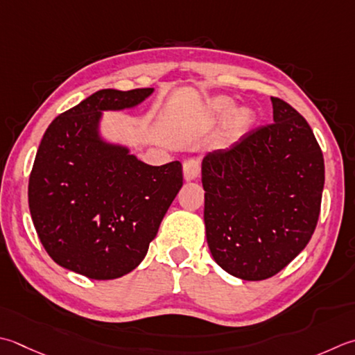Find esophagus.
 <instances>
[{"label":"esophagus","mask_w":355,"mask_h":355,"mask_svg":"<svg viewBox=\"0 0 355 355\" xmlns=\"http://www.w3.org/2000/svg\"><path fill=\"white\" fill-rule=\"evenodd\" d=\"M201 166L198 159H186L183 163V175L186 182H192L200 177Z\"/></svg>","instance_id":"34e87169"}]
</instances>
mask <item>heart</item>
<instances>
[{
	"instance_id": "heart-1",
	"label": "heart",
	"mask_w": 355,
	"mask_h": 355,
	"mask_svg": "<svg viewBox=\"0 0 355 355\" xmlns=\"http://www.w3.org/2000/svg\"><path fill=\"white\" fill-rule=\"evenodd\" d=\"M234 100L227 96H218L209 103V114L214 118H225L232 112ZM254 121V112L249 107H240L235 110L231 118V126L234 130L243 132L251 126Z\"/></svg>"
}]
</instances>
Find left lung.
Masks as SVG:
<instances>
[{
  "instance_id": "8db88e82",
  "label": "left lung",
  "mask_w": 355,
  "mask_h": 355,
  "mask_svg": "<svg viewBox=\"0 0 355 355\" xmlns=\"http://www.w3.org/2000/svg\"><path fill=\"white\" fill-rule=\"evenodd\" d=\"M270 101L272 124L201 162L207 246L220 268L248 282L280 272L306 248L324 184L308 121L286 101Z\"/></svg>"
}]
</instances>
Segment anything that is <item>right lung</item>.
I'll use <instances>...</instances> for the list:
<instances>
[{
  "mask_svg": "<svg viewBox=\"0 0 355 355\" xmlns=\"http://www.w3.org/2000/svg\"><path fill=\"white\" fill-rule=\"evenodd\" d=\"M152 94L103 89L49 124L31 172L29 207L61 268L92 280L129 274L182 189V163L146 164L101 134L104 112L137 107Z\"/></svg>",
  "mask_w": 355,
  "mask_h": 355,
  "instance_id": "add662e5",
  "label": "right lung"
}]
</instances>
